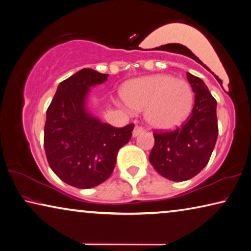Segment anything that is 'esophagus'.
Listing matches in <instances>:
<instances>
[{"label":"esophagus","mask_w":251,"mask_h":251,"mask_svg":"<svg viewBox=\"0 0 251 251\" xmlns=\"http://www.w3.org/2000/svg\"><path fill=\"white\" fill-rule=\"evenodd\" d=\"M143 131H145V129H143L142 126H135L134 129H133V132H132V137H133V138L138 137V135L140 134V133H142Z\"/></svg>","instance_id":"34e87169"}]
</instances>
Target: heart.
<instances>
[{"label": "heart", "mask_w": 251, "mask_h": 251, "mask_svg": "<svg viewBox=\"0 0 251 251\" xmlns=\"http://www.w3.org/2000/svg\"><path fill=\"white\" fill-rule=\"evenodd\" d=\"M121 97L129 109L145 110L148 125L158 130L178 128L187 120L194 106L190 84L169 75H154L126 82Z\"/></svg>", "instance_id": "b5f03b06"}]
</instances>
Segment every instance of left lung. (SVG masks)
Here are the masks:
<instances>
[{"label": "left lung", "mask_w": 251, "mask_h": 251, "mask_svg": "<svg viewBox=\"0 0 251 251\" xmlns=\"http://www.w3.org/2000/svg\"><path fill=\"white\" fill-rule=\"evenodd\" d=\"M195 93L192 112L181 128L170 132H154V146L149 160L164 178L184 181L207 166L218 138L217 101L198 76L187 73Z\"/></svg>", "instance_id": "obj_1"}]
</instances>
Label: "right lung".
<instances>
[{"label":"right lung","mask_w":251,"mask_h":251,"mask_svg":"<svg viewBox=\"0 0 251 251\" xmlns=\"http://www.w3.org/2000/svg\"><path fill=\"white\" fill-rule=\"evenodd\" d=\"M82 69L59 84L47 111L44 149L52 171L70 186L89 189L105 181L116 167L120 148L128 143L134 125L114 128L87 108L90 89L108 79Z\"/></svg>","instance_id":"obj_1"}]
</instances>
